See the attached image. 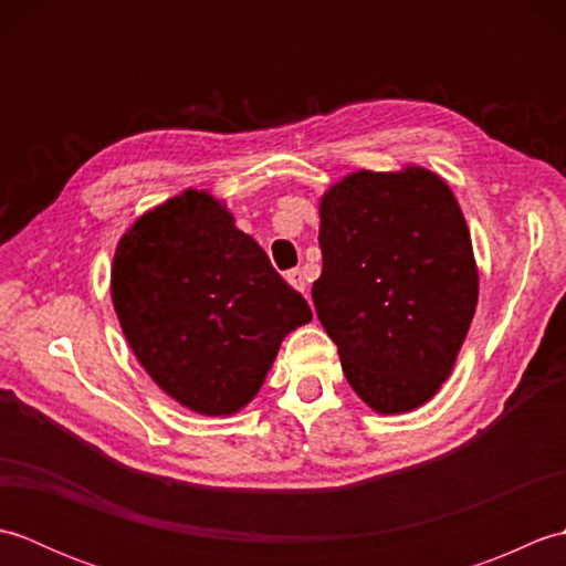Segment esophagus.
Listing matches in <instances>:
<instances>
[{"label":"esophagus","instance_id":"obj_1","mask_svg":"<svg viewBox=\"0 0 566 566\" xmlns=\"http://www.w3.org/2000/svg\"><path fill=\"white\" fill-rule=\"evenodd\" d=\"M286 276V282H290L296 292H306V274H304V270H290L284 274Z\"/></svg>","mask_w":566,"mask_h":566}]
</instances>
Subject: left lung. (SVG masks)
<instances>
[{"mask_svg":"<svg viewBox=\"0 0 566 566\" xmlns=\"http://www.w3.org/2000/svg\"><path fill=\"white\" fill-rule=\"evenodd\" d=\"M321 326L371 411L408 413L452 375L479 298L464 213L420 165L345 175L318 201Z\"/></svg>","mask_w":566,"mask_h":566,"instance_id":"1","label":"left lung"}]
</instances>
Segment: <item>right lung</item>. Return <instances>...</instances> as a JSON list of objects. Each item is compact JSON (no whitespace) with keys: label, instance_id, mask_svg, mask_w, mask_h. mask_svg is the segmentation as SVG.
<instances>
[{"label":"right lung","instance_id":"add662e5","mask_svg":"<svg viewBox=\"0 0 566 566\" xmlns=\"http://www.w3.org/2000/svg\"><path fill=\"white\" fill-rule=\"evenodd\" d=\"M112 302L140 367L199 416L245 408L282 340L314 318L207 189L138 216L114 252Z\"/></svg>","mask_w":566,"mask_h":566}]
</instances>
